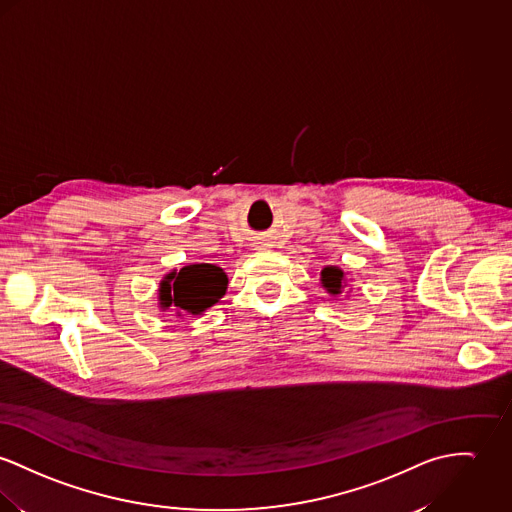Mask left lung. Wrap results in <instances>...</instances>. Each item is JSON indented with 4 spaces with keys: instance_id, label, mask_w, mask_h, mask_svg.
I'll return each mask as SVG.
<instances>
[{
    "instance_id": "8db88e82",
    "label": "left lung",
    "mask_w": 512,
    "mask_h": 512,
    "mask_svg": "<svg viewBox=\"0 0 512 512\" xmlns=\"http://www.w3.org/2000/svg\"><path fill=\"white\" fill-rule=\"evenodd\" d=\"M343 276H345V273L339 267H325L321 271V284H323V288L329 294L337 296V294H341V290L345 286V278Z\"/></svg>"
}]
</instances>
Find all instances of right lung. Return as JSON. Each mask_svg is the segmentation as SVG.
<instances>
[{
	"label": "right lung",
	"mask_w": 512,
	"mask_h": 512,
	"mask_svg": "<svg viewBox=\"0 0 512 512\" xmlns=\"http://www.w3.org/2000/svg\"><path fill=\"white\" fill-rule=\"evenodd\" d=\"M228 288L226 273L210 263H198L173 271L159 282V306L177 314H202L214 306Z\"/></svg>",
	"instance_id": "add662e5"
}]
</instances>
